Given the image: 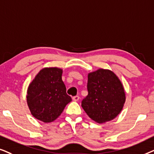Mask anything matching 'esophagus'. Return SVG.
Here are the masks:
<instances>
[{
    "label": "esophagus",
    "mask_w": 154,
    "mask_h": 154,
    "mask_svg": "<svg viewBox=\"0 0 154 154\" xmlns=\"http://www.w3.org/2000/svg\"><path fill=\"white\" fill-rule=\"evenodd\" d=\"M79 96H73V97H72V100L74 101H79Z\"/></svg>",
    "instance_id": "esophagus-1"
}]
</instances>
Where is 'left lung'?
Here are the masks:
<instances>
[{"label":"left lung","instance_id":"8db88e82","mask_svg":"<svg viewBox=\"0 0 154 154\" xmlns=\"http://www.w3.org/2000/svg\"><path fill=\"white\" fill-rule=\"evenodd\" d=\"M88 95L82 107L98 123L110 121L121 111L125 94L121 82L109 69H99L88 75Z\"/></svg>","mask_w":154,"mask_h":154}]
</instances>
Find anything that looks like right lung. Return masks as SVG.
Instances as JSON below:
<instances>
[{
  "label": "right lung",
  "mask_w": 154,
  "mask_h": 154,
  "mask_svg": "<svg viewBox=\"0 0 154 154\" xmlns=\"http://www.w3.org/2000/svg\"><path fill=\"white\" fill-rule=\"evenodd\" d=\"M63 70L46 67L40 70L28 87L26 101L31 113L44 122H53L72 98L62 80Z\"/></svg>",
  "instance_id": "obj_1"
}]
</instances>
